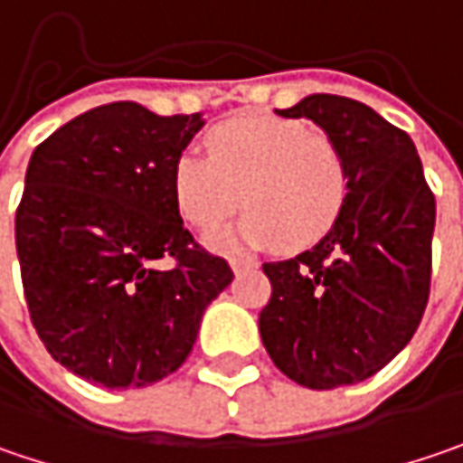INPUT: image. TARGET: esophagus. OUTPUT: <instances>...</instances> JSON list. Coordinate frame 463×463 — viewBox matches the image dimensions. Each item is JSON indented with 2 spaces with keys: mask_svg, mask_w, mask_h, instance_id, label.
<instances>
[{
  "mask_svg": "<svg viewBox=\"0 0 463 463\" xmlns=\"http://www.w3.org/2000/svg\"><path fill=\"white\" fill-rule=\"evenodd\" d=\"M231 267L232 272H243V269H254V267H259L254 259H241V257H232L231 259Z\"/></svg>",
  "mask_w": 463,
  "mask_h": 463,
  "instance_id": "1",
  "label": "esophagus"
}]
</instances>
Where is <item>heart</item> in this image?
I'll use <instances>...</instances> for the list:
<instances>
[{
	"mask_svg": "<svg viewBox=\"0 0 463 463\" xmlns=\"http://www.w3.org/2000/svg\"><path fill=\"white\" fill-rule=\"evenodd\" d=\"M209 159L183 154L173 170L180 214L214 231L241 202L249 209L220 246L278 243L301 251L335 228L348 199V167L333 138L298 120L241 115L206 136Z\"/></svg>",
	"mask_w": 463,
	"mask_h": 463,
	"instance_id": "1",
	"label": "heart"
}]
</instances>
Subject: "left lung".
<instances>
[{
	"label": "left lung",
	"instance_id": "obj_1",
	"mask_svg": "<svg viewBox=\"0 0 463 463\" xmlns=\"http://www.w3.org/2000/svg\"><path fill=\"white\" fill-rule=\"evenodd\" d=\"M280 118L317 123L345 159L348 199L335 228L286 261H267L261 343L312 391L356 385L411 340L430 298L435 196L409 133L372 107L312 94Z\"/></svg>",
	"mask_w": 463,
	"mask_h": 463
}]
</instances>
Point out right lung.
I'll return each mask as SVG.
<instances>
[{
  "instance_id": "1",
  "label": "right lung",
  "mask_w": 463,
  "mask_h": 463,
  "mask_svg": "<svg viewBox=\"0 0 463 463\" xmlns=\"http://www.w3.org/2000/svg\"><path fill=\"white\" fill-rule=\"evenodd\" d=\"M202 115L94 107L36 146L14 214L31 322L54 362L101 388H146L191 354L228 261L183 228L173 170Z\"/></svg>"
}]
</instances>
